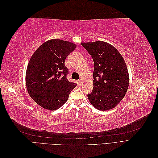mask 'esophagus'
Returning <instances> with one entry per match:
<instances>
[{"mask_svg": "<svg viewBox=\"0 0 158 158\" xmlns=\"http://www.w3.org/2000/svg\"><path fill=\"white\" fill-rule=\"evenodd\" d=\"M78 84H79V85H82V79H80L79 80H78Z\"/></svg>", "mask_w": 158, "mask_h": 158, "instance_id": "esophagus-1", "label": "esophagus"}]
</instances>
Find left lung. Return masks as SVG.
Returning a JSON list of instances; mask_svg holds the SVG:
<instances>
[{
    "mask_svg": "<svg viewBox=\"0 0 158 158\" xmlns=\"http://www.w3.org/2000/svg\"><path fill=\"white\" fill-rule=\"evenodd\" d=\"M94 63V89L88 98L98 110L115 107L125 97L129 85L127 66L115 47L102 41L81 43Z\"/></svg>",
    "mask_w": 158,
    "mask_h": 158,
    "instance_id": "1",
    "label": "left lung"
}]
</instances>
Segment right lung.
Segmentation results:
<instances>
[{
    "mask_svg": "<svg viewBox=\"0 0 158 158\" xmlns=\"http://www.w3.org/2000/svg\"><path fill=\"white\" fill-rule=\"evenodd\" d=\"M76 45L52 39L44 42L34 52L28 63L26 84L30 97L41 107L54 111L66 103L76 84L66 79V57Z\"/></svg>",
    "mask_w": 158,
    "mask_h": 158,
    "instance_id": "1",
    "label": "right lung"
}]
</instances>
